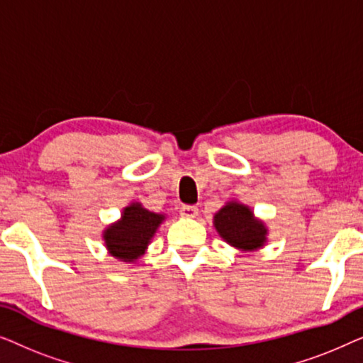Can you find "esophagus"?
<instances>
[{"label":"esophagus","instance_id":"34e87169","mask_svg":"<svg viewBox=\"0 0 363 363\" xmlns=\"http://www.w3.org/2000/svg\"><path fill=\"white\" fill-rule=\"evenodd\" d=\"M180 215L185 218H195L198 215V208L191 205H183L180 208Z\"/></svg>","mask_w":363,"mask_h":363}]
</instances>
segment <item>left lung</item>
<instances>
[{
  "label": "left lung",
  "mask_w": 363,
  "mask_h": 363,
  "mask_svg": "<svg viewBox=\"0 0 363 363\" xmlns=\"http://www.w3.org/2000/svg\"><path fill=\"white\" fill-rule=\"evenodd\" d=\"M218 235L228 245L241 251H256L264 246L267 230L264 223L256 220L250 206L230 201L221 208L213 220Z\"/></svg>",
  "instance_id": "1"
}]
</instances>
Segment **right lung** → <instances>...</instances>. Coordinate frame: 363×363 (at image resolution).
<instances>
[{"mask_svg":"<svg viewBox=\"0 0 363 363\" xmlns=\"http://www.w3.org/2000/svg\"><path fill=\"white\" fill-rule=\"evenodd\" d=\"M165 215L148 211L140 203H130L123 208L122 218L104 231V241L108 252L123 262H133L150 245L157 228Z\"/></svg>","mask_w":363,"mask_h":363,"instance_id":"1","label":"right lung"}]
</instances>
